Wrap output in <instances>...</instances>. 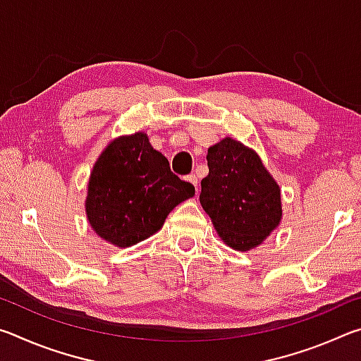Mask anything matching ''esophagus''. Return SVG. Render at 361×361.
<instances>
[{"label":"esophagus","mask_w":361,"mask_h":361,"mask_svg":"<svg viewBox=\"0 0 361 361\" xmlns=\"http://www.w3.org/2000/svg\"><path fill=\"white\" fill-rule=\"evenodd\" d=\"M188 181H189V183H192V185L195 186V189L199 188V180H197V176H195V173L188 175ZM197 191H199V189H197Z\"/></svg>","instance_id":"1"}]
</instances>
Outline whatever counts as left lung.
I'll return each instance as SVG.
<instances>
[{
  "mask_svg": "<svg viewBox=\"0 0 361 361\" xmlns=\"http://www.w3.org/2000/svg\"><path fill=\"white\" fill-rule=\"evenodd\" d=\"M207 164L200 205L226 245L250 252L282 219L277 181L253 149L229 137L210 146Z\"/></svg>",
  "mask_w": 361,
  "mask_h": 361,
  "instance_id": "8db88e82",
  "label": "left lung"
}]
</instances>
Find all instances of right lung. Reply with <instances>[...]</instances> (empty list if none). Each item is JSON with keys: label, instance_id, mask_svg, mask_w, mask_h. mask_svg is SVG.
Returning a JSON list of instances; mask_svg holds the SVG:
<instances>
[{"label": "right lung", "instance_id": "right-lung-1", "mask_svg": "<svg viewBox=\"0 0 361 361\" xmlns=\"http://www.w3.org/2000/svg\"><path fill=\"white\" fill-rule=\"evenodd\" d=\"M195 192L170 170L166 156L137 132L113 140L97 159L85 213L103 240L126 248L162 228L170 212Z\"/></svg>", "mask_w": 361, "mask_h": 361}]
</instances>
